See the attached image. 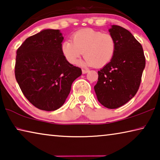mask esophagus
<instances>
[{
  "instance_id": "obj_1",
  "label": "esophagus",
  "mask_w": 160,
  "mask_h": 160,
  "mask_svg": "<svg viewBox=\"0 0 160 160\" xmlns=\"http://www.w3.org/2000/svg\"><path fill=\"white\" fill-rule=\"evenodd\" d=\"M88 72V70L87 69H82V73H87Z\"/></svg>"
}]
</instances>
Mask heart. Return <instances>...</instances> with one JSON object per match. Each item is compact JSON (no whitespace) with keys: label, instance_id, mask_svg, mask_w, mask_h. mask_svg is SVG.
Instances as JSON below:
<instances>
[{"label":"heart","instance_id":"b5f03b06","mask_svg":"<svg viewBox=\"0 0 160 160\" xmlns=\"http://www.w3.org/2000/svg\"><path fill=\"white\" fill-rule=\"evenodd\" d=\"M61 45V53L71 64H75L84 52L83 64L102 68L111 62L117 51V43L110 33L92 28L79 30Z\"/></svg>","mask_w":160,"mask_h":160}]
</instances>
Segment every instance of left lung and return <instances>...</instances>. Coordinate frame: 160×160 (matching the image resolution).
Returning <instances> with one entry per match:
<instances>
[{"label": "left lung", "instance_id": "obj_1", "mask_svg": "<svg viewBox=\"0 0 160 160\" xmlns=\"http://www.w3.org/2000/svg\"><path fill=\"white\" fill-rule=\"evenodd\" d=\"M109 32L116 40V53L111 62L98 72L94 91L104 107L117 109L137 94L145 67V56L141 43L128 30L113 25Z\"/></svg>", "mask_w": 160, "mask_h": 160}]
</instances>
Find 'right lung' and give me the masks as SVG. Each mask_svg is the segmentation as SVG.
<instances>
[{
    "label": "right lung",
    "mask_w": 160,
    "mask_h": 160,
    "mask_svg": "<svg viewBox=\"0 0 160 160\" xmlns=\"http://www.w3.org/2000/svg\"><path fill=\"white\" fill-rule=\"evenodd\" d=\"M63 39L59 30L46 29L26 38L17 49L16 79L26 99L41 110L60 108L82 73L63 57Z\"/></svg>",
    "instance_id": "1"
}]
</instances>
